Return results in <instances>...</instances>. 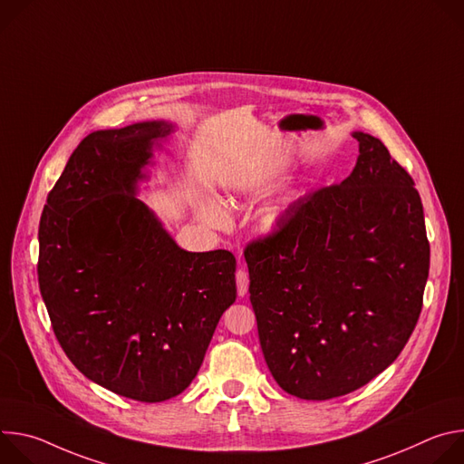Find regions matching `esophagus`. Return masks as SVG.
<instances>
[{"label":"esophagus","instance_id":"1","mask_svg":"<svg viewBox=\"0 0 464 464\" xmlns=\"http://www.w3.org/2000/svg\"><path fill=\"white\" fill-rule=\"evenodd\" d=\"M247 286H249V277H247V272L238 268L237 270V292L240 297H244L247 294Z\"/></svg>","mask_w":464,"mask_h":464}]
</instances>
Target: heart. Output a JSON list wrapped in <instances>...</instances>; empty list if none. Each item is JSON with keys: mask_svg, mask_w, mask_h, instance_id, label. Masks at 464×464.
<instances>
[{"mask_svg": "<svg viewBox=\"0 0 464 464\" xmlns=\"http://www.w3.org/2000/svg\"><path fill=\"white\" fill-rule=\"evenodd\" d=\"M268 174H270L268 169H264V167H258V165L249 167L235 181V190L242 192V190L260 187L264 181L268 179ZM286 208L288 206H276V208H272V209L264 213V217L260 220L262 227L266 231H277L283 226L285 218H286ZM200 217H202V220H206L209 226H215V227H224L229 220L226 208L217 200H206L200 206Z\"/></svg>", "mask_w": 464, "mask_h": 464, "instance_id": "obj_1", "label": "heart"}]
</instances>
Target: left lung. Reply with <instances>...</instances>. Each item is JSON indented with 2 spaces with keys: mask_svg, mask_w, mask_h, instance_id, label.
<instances>
[{
  "mask_svg": "<svg viewBox=\"0 0 464 464\" xmlns=\"http://www.w3.org/2000/svg\"><path fill=\"white\" fill-rule=\"evenodd\" d=\"M353 136L351 176L299 198L277 231L244 249L264 360L304 401L353 392L396 360L430 272L413 178L380 140Z\"/></svg>",
  "mask_w": 464,
  "mask_h": 464,
  "instance_id": "8db88e82",
  "label": "left lung"
}]
</instances>
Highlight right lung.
Here are the masks:
<instances>
[{
	"label": "right lung",
	"instance_id": "1",
	"mask_svg": "<svg viewBox=\"0 0 464 464\" xmlns=\"http://www.w3.org/2000/svg\"><path fill=\"white\" fill-rule=\"evenodd\" d=\"M174 124L97 130L51 188L38 229V285L65 356L92 382L163 402L200 371L237 299L231 251L181 249L136 196Z\"/></svg>",
	"mask_w": 464,
	"mask_h": 464
}]
</instances>
